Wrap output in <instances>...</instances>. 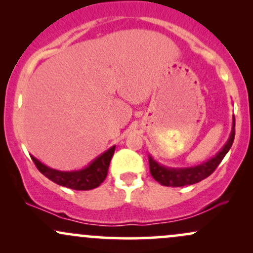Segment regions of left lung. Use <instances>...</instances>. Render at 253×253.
Here are the masks:
<instances>
[{
    "label": "left lung",
    "mask_w": 253,
    "mask_h": 253,
    "mask_svg": "<svg viewBox=\"0 0 253 253\" xmlns=\"http://www.w3.org/2000/svg\"><path fill=\"white\" fill-rule=\"evenodd\" d=\"M236 121L232 123V130L227 143L222 146V149L216 153L215 156L211 157L207 162L195 165L190 168H168L164 165L159 164L149 155V163H150V172L153 178L157 182L161 183L165 187H184V185L195 184V183L201 182L202 179L207 178L213 173V171L216 169L217 165L221 163L223 157L227 155V152L231 149L233 144L234 135H236Z\"/></svg>",
    "instance_id": "left-lung-1"
}]
</instances>
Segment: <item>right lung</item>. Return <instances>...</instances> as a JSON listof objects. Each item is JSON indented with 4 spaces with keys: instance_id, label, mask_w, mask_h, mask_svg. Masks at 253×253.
Returning a JSON list of instances; mask_svg holds the SVG:
<instances>
[{
    "instance_id": "add662e5",
    "label": "right lung",
    "mask_w": 253,
    "mask_h": 253,
    "mask_svg": "<svg viewBox=\"0 0 253 253\" xmlns=\"http://www.w3.org/2000/svg\"><path fill=\"white\" fill-rule=\"evenodd\" d=\"M114 151L115 146H112L106 152H103L102 155L95 158L88 167L74 171H60L52 169V168H48L47 165L38 161L36 157L31 156V158L36 164L38 170L43 176L51 179L52 182L57 183L62 187L70 188V189L75 190H90L97 188L106 179L110 159L114 155Z\"/></svg>"
}]
</instances>
